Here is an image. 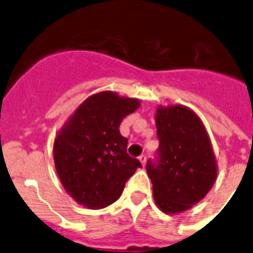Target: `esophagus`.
<instances>
[{
	"label": "esophagus",
	"instance_id": "obj_1",
	"mask_svg": "<svg viewBox=\"0 0 253 253\" xmlns=\"http://www.w3.org/2000/svg\"><path fill=\"white\" fill-rule=\"evenodd\" d=\"M139 161L140 162H141V165H145V162H146V154H141V156L139 157Z\"/></svg>",
	"mask_w": 253,
	"mask_h": 253
}]
</instances>
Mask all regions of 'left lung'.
I'll return each instance as SVG.
<instances>
[{"label":"left lung","instance_id":"8db88e82","mask_svg":"<svg viewBox=\"0 0 253 253\" xmlns=\"http://www.w3.org/2000/svg\"><path fill=\"white\" fill-rule=\"evenodd\" d=\"M156 125L159 146L154 159L146 162V172L157 206L166 213H179L213 186L215 156L202 122L188 108H158Z\"/></svg>","mask_w":253,"mask_h":253}]
</instances>
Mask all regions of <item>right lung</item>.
I'll use <instances>...</instances> for the list:
<instances>
[{
	"label": "right lung",
	"mask_w": 253,
	"mask_h": 253,
	"mask_svg": "<svg viewBox=\"0 0 253 253\" xmlns=\"http://www.w3.org/2000/svg\"><path fill=\"white\" fill-rule=\"evenodd\" d=\"M136 99L110 91L81 104L54 144L55 167L68 194L84 207L104 209L120 198L125 184L141 167L127 154L120 125L139 108Z\"/></svg>",
	"instance_id": "add662e5"
}]
</instances>
